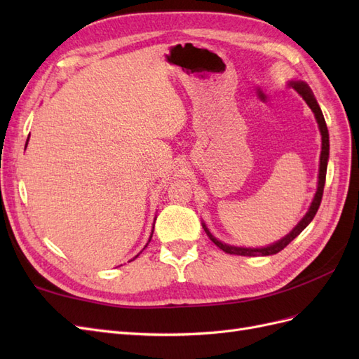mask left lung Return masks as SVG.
Returning <instances> with one entry per match:
<instances>
[{"instance_id":"1","label":"left lung","mask_w":359,"mask_h":359,"mask_svg":"<svg viewBox=\"0 0 359 359\" xmlns=\"http://www.w3.org/2000/svg\"><path fill=\"white\" fill-rule=\"evenodd\" d=\"M292 88H295L298 91V94L302 97L306 103L310 106V109L314 112V116L318 119V124H319V130H320V135H322V151H320V166H319V184H318V191L314 194V199L310 205V210L309 212L304 215V219L293 227V231L286 235L283 240L277 241L276 244L269 245V247H264V248H243V247H233V245H227L220 243L219 240H215V238L211 235V232L206 229V226H203V229L206 232V235L210 236V240L219 247L222 248L224 253H229V255H238V256H269V255H276L278 252H281L286 245H289L290 241L295 240V238L306 229V227L310 224V222L314 219V215H316L320 202H322V196H323V187H325V178H327V166H328V157H330V135H328V128H327V123H325V118L323 114L320 111V107L314 99V95L310 90V86L306 82H290L289 83Z\"/></svg>"}]
</instances>
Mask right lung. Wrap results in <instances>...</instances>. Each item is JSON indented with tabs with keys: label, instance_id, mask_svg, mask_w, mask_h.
Wrapping results in <instances>:
<instances>
[{
	"label": "right lung",
	"instance_id": "add662e5",
	"mask_svg": "<svg viewBox=\"0 0 359 359\" xmlns=\"http://www.w3.org/2000/svg\"><path fill=\"white\" fill-rule=\"evenodd\" d=\"M27 144H28V139H27ZM153 232H154V229H153ZM151 236H153V233H151ZM151 236H149V241H151ZM147 247V245H145ZM140 253H142V252H140ZM137 257V256H136Z\"/></svg>",
	"mask_w": 359,
	"mask_h": 359
}]
</instances>
